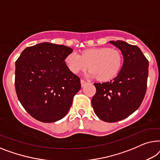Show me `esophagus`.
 <instances>
[{
	"mask_svg": "<svg viewBox=\"0 0 160 160\" xmlns=\"http://www.w3.org/2000/svg\"><path fill=\"white\" fill-rule=\"evenodd\" d=\"M80 82H81V86H82V87H84L85 85L88 83L86 81L84 80H82V79L80 80Z\"/></svg>",
	"mask_w": 160,
	"mask_h": 160,
	"instance_id": "esophagus-1",
	"label": "esophagus"
}]
</instances>
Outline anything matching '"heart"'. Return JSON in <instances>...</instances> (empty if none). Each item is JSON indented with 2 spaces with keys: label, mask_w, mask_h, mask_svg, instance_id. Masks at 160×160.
I'll return each mask as SVG.
<instances>
[{
  "label": "heart",
  "mask_w": 160,
  "mask_h": 160,
  "mask_svg": "<svg viewBox=\"0 0 160 160\" xmlns=\"http://www.w3.org/2000/svg\"><path fill=\"white\" fill-rule=\"evenodd\" d=\"M65 63L74 74L91 69L88 75L98 80L113 79L120 72L122 64V55L118 49L107 47L93 48L83 51L79 55L71 52L65 58Z\"/></svg>",
  "instance_id": "1"
}]
</instances>
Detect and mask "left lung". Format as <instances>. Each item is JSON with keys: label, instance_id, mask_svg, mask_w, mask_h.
Wrapping results in <instances>:
<instances>
[{"label": "left lung", "instance_id": "left-lung-1", "mask_svg": "<svg viewBox=\"0 0 160 160\" xmlns=\"http://www.w3.org/2000/svg\"><path fill=\"white\" fill-rule=\"evenodd\" d=\"M109 42L122 52V67L112 80L94 83L96 93L91 103L98 118L115 122L129 117L142 103L147 88L148 61L138 46L122 40Z\"/></svg>", "mask_w": 160, "mask_h": 160}]
</instances>
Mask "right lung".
<instances>
[{
	"instance_id": "1",
	"label": "right lung",
	"mask_w": 160,
	"mask_h": 160,
	"mask_svg": "<svg viewBox=\"0 0 160 160\" xmlns=\"http://www.w3.org/2000/svg\"><path fill=\"white\" fill-rule=\"evenodd\" d=\"M73 49L50 42L28 47L16 61L15 89L24 109L35 120L53 122L70 109L80 79L64 60Z\"/></svg>"
}]
</instances>
